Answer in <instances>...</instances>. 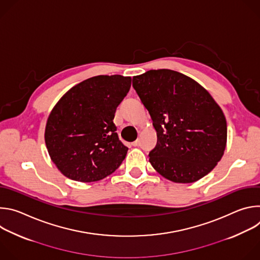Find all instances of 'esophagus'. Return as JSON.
Returning a JSON list of instances; mask_svg holds the SVG:
<instances>
[{
  "instance_id": "obj_1",
  "label": "esophagus",
  "mask_w": 260,
  "mask_h": 260,
  "mask_svg": "<svg viewBox=\"0 0 260 260\" xmlns=\"http://www.w3.org/2000/svg\"><path fill=\"white\" fill-rule=\"evenodd\" d=\"M132 145H133V146H135V147H136V146H138V145H139V141L137 140V141L133 142V143H132Z\"/></svg>"
}]
</instances>
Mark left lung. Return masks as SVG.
Segmentation results:
<instances>
[{"label": "left lung", "instance_id": "1", "mask_svg": "<svg viewBox=\"0 0 260 260\" xmlns=\"http://www.w3.org/2000/svg\"><path fill=\"white\" fill-rule=\"evenodd\" d=\"M149 112L157 143L149 153L154 170L175 183H192L208 175L224 154L225 116L200 83L182 73L150 70L133 78Z\"/></svg>", "mask_w": 260, "mask_h": 260}]
</instances>
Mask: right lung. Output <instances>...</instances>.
Returning a JSON list of instances; mask_svg holds the SVG:
<instances>
[{
	"label": "right lung",
	"mask_w": 260,
	"mask_h": 260,
	"mask_svg": "<svg viewBox=\"0 0 260 260\" xmlns=\"http://www.w3.org/2000/svg\"><path fill=\"white\" fill-rule=\"evenodd\" d=\"M131 77L100 75L68 90L51 110L45 144L58 171L69 179L94 182L115 172L128 148L118 139L115 111Z\"/></svg>",
	"instance_id": "add662e5"
}]
</instances>
